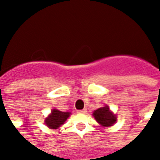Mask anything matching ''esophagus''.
I'll return each instance as SVG.
<instances>
[{
	"label": "esophagus",
	"instance_id": "1",
	"mask_svg": "<svg viewBox=\"0 0 160 160\" xmlns=\"http://www.w3.org/2000/svg\"><path fill=\"white\" fill-rule=\"evenodd\" d=\"M87 109H83V110L78 111V113H80V114H85V113H87Z\"/></svg>",
	"mask_w": 160,
	"mask_h": 160
}]
</instances>
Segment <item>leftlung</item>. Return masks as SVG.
I'll list each match as a JSON object with an SVG mask.
<instances>
[{
  "instance_id": "1",
  "label": "left lung",
  "mask_w": 160,
  "mask_h": 160,
  "mask_svg": "<svg viewBox=\"0 0 160 160\" xmlns=\"http://www.w3.org/2000/svg\"><path fill=\"white\" fill-rule=\"evenodd\" d=\"M93 116L96 121L102 126H112L117 121L116 117L112 114V112L110 111L108 106L99 108L93 112Z\"/></svg>"
}]
</instances>
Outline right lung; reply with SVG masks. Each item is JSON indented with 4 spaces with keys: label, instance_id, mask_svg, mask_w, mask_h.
Returning a JSON list of instances; mask_svg holds the SVG:
<instances>
[{
    "label": "right lung",
    "instance_id": "right-lung-1",
    "mask_svg": "<svg viewBox=\"0 0 160 160\" xmlns=\"http://www.w3.org/2000/svg\"><path fill=\"white\" fill-rule=\"evenodd\" d=\"M69 116V112H63L58 110H53L49 118H46L45 123L50 128H57L64 123V122Z\"/></svg>",
    "mask_w": 160,
    "mask_h": 160
}]
</instances>
